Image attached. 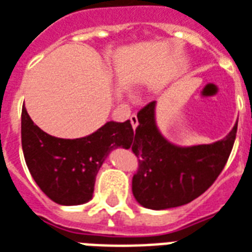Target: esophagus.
<instances>
[{"instance_id":"1","label":"esophagus","mask_w":252,"mask_h":252,"mask_svg":"<svg viewBox=\"0 0 252 252\" xmlns=\"http://www.w3.org/2000/svg\"><path fill=\"white\" fill-rule=\"evenodd\" d=\"M130 122H131V126H133V128L135 130V128L138 127V118L137 115L133 114L131 117H130Z\"/></svg>"}]
</instances>
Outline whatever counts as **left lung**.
Instances as JSON below:
<instances>
[{
    "label": "left lung",
    "instance_id": "8db88e82",
    "mask_svg": "<svg viewBox=\"0 0 252 252\" xmlns=\"http://www.w3.org/2000/svg\"><path fill=\"white\" fill-rule=\"evenodd\" d=\"M157 102L138 113L131 150L139 159L133 195L146 209L166 210L202 195L224 167L235 141L238 121L226 137L210 145L178 146L162 135L155 119Z\"/></svg>",
    "mask_w": 252,
    "mask_h": 252
}]
</instances>
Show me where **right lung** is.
I'll return each mask as SVG.
<instances>
[{
	"instance_id": "obj_1",
	"label": "right lung",
	"mask_w": 252,
	"mask_h": 252,
	"mask_svg": "<svg viewBox=\"0 0 252 252\" xmlns=\"http://www.w3.org/2000/svg\"><path fill=\"white\" fill-rule=\"evenodd\" d=\"M21 138L26 166L39 189L58 205L75 206L92 199L98 170L114 149L133 145L134 131L130 121H110L86 137L57 138L34 125L24 106Z\"/></svg>"
}]
</instances>
